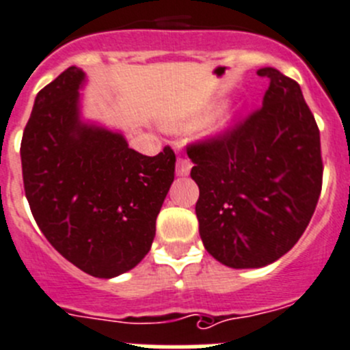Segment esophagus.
<instances>
[{"label": "esophagus", "instance_id": "esophagus-1", "mask_svg": "<svg viewBox=\"0 0 350 350\" xmlns=\"http://www.w3.org/2000/svg\"><path fill=\"white\" fill-rule=\"evenodd\" d=\"M191 168H192L191 159L185 158V156H178L177 158V175L178 177H185V175H189V173H191Z\"/></svg>", "mask_w": 350, "mask_h": 350}]
</instances>
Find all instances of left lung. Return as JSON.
<instances>
[{
    "instance_id": "obj_1",
    "label": "left lung",
    "mask_w": 350,
    "mask_h": 350,
    "mask_svg": "<svg viewBox=\"0 0 350 350\" xmlns=\"http://www.w3.org/2000/svg\"><path fill=\"white\" fill-rule=\"evenodd\" d=\"M258 75L269 79L261 108L187 148L199 235L230 268H261L291 251L321 192L319 131L301 85L271 66Z\"/></svg>"
}]
</instances>
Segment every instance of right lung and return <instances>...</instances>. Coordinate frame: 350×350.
<instances>
[{
  "label": "right lung",
  "instance_id": "right-lung-1",
  "mask_svg": "<svg viewBox=\"0 0 350 350\" xmlns=\"http://www.w3.org/2000/svg\"><path fill=\"white\" fill-rule=\"evenodd\" d=\"M77 66L38 92L20 156L38 227L72 265L113 278L144 259L175 178V152L144 156L120 132L81 118Z\"/></svg>",
  "mask_w": 350,
  "mask_h": 350
}]
</instances>
